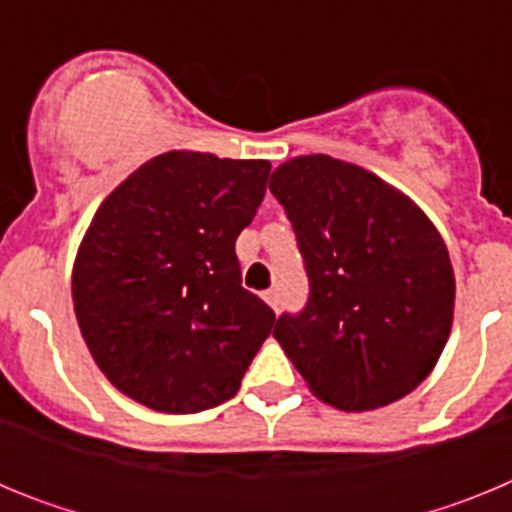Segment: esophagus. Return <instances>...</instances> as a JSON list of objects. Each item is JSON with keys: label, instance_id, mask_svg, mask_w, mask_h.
I'll use <instances>...</instances> for the list:
<instances>
[{"label": "esophagus", "instance_id": "34e87169", "mask_svg": "<svg viewBox=\"0 0 512 512\" xmlns=\"http://www.w3.org/2000/svg\"><path fill=\"white\" fill-rule=\"evenodd\" d=\"M264 300L269 302V305L274 307V310H279V292H277V289H266Z\"/></svg>", "mask_w": 512, "mask_h": 512}]
</instances>
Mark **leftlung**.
<instances>
[{
  "mask_svg": "<svg viewBox=\"0 0 512 512\" xmlns=\"http://www.w3.org/2000/svg\"><path fill=\"white\" fill-rule=\"evenodd\" d=\"M271 194L295 228L310 297L274 338L315 397L377 410L433 372L454 320V269L436 225L372 171L297 156Z\"/></svg>",
  "mask_w": 512,
  "mask_h": 512,
  "instance_id": "left-lung-1",
  "label": "left lung"
}]
</instances>
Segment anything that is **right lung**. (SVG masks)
Returning a JSON list of instances; mask_svg holds the SVG:
<instances>
[{
	"instance_id": "1",
	"label": "right lung",
	"mask_w": 512,
	"mask_h": 512,
	"mask_svg": "<svg viewBox=\"0 0 512 512\" xmlns=\"http://www.w3.org/2000/svg\"><path fill=\"white\" fill-rule=\"evenodd\" d=\"M269 171V161L169 151L99 205L71 295L89 354L122 395L184 415L238 392L277 323L241 287L235 256Z\"/></svg>"
}]
</instances>
